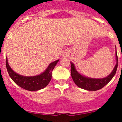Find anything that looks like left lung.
Returning a JSON list of instances; mask_svg holds the SVG:
<instances>
[{"mask_svg": "<svg viewBox=\"0 0 122 122\" xmlns=\"http://www.w3.org/2000/svg\"><path fill=\"white\" fill-rule=\"evenodd\" d=\"M116 57L117 63L114 66L113 70L108 76L104 78H92L84 76L76 70L74 63L71 62V74L73 81L77 87L86 90L96 91L102 89L103 87L109 82L113 78L116 73L117 66H118V57H117L116 47Z\"/></svg>", "mask_w": 122, "mask_h": 122, "instance_id": "obj_1", "label": "left lung"}]
</instances>
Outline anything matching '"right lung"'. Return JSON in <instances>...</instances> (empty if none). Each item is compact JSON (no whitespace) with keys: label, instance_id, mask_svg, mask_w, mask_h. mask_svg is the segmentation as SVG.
Returning <instances> with one entry per match:
<instances>
[{"label":"right lung","instance_id":"obj_1","mask_svg":"<svg viewBox=\"0 0 122 122\" xmlns=\"http://www.w3.org/2000/svg\"><path fill=\"white\" fill-rule=\"evenodd\" d=\"M59 60L51 62L48 68L41 74L33 76H25L14 71L6 59V66L9 76L18 86L29 91H36L48 86L52 78V72Z\"/></svg>","mask_w":122,"mask_h":122}]
</instances>
